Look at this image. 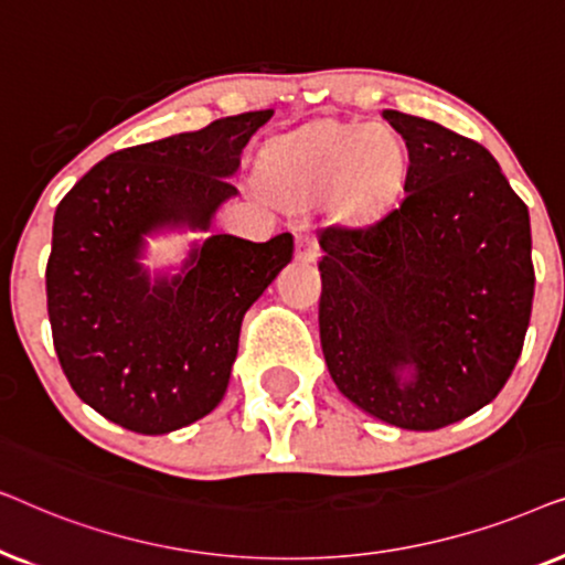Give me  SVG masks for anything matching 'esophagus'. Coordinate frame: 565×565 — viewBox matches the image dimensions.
<instances>
[{
  "mask_svg": "<svg viewBox=\"0 0 565 565\" xmlns=\"http://www.w3.org/2000/svg\"><path fill=\"white\" fill-rule=\"evenodd\" d=\"M296 257L300 262H316V259H319L321 249H319V244H316V238L298 236L296 238Z\"/></svg>",
  "mask_w": 565,
  "mask_h": 565,
  "instance_id": "1",
  "label": "esophagus"
}]
</instances>
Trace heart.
<instances>
[{
    "instance_id": "heart-1",
    "label": "heart",
    "mask_w": 565,
    "mask_h": 565,
    "mask_svg": "<svg viewBox=\"0 0 565 565\" xmlns=\"http://www.w3.org/2000/svg\"><path fill=\"white\" fill-rule=\"evenodd\" d=\"M408 153L388 126L319 120L277 136L262 151V180L275 198L311 203L327 198L339 213L362 218L404 188Z\"/></svg>"
}]
</instances>
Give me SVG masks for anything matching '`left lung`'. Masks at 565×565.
<instances>
[{
  "label": "left lung",
  "mask_w": 565,
  "mask_h": 565,
  "mask_svg": "<svg viewBox=\"0 0 565 565\" xmlns=\"http://www.w3.org/2000/svg\"><path fill=\"white\" fill-rule=\"evenodd\" d=\"M408 149L404 198L365 226H329L319 331L342 396L431 431L491 404L532 313L530 213L489 149L383 110Z\"/></svg>",
  "instance_id": "obj_1"
}]
</instances>
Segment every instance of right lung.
I'll list each match as a JSON object with an SVG mask.
<instances>
[{
    "instance_id": "add662e5",
    "label": "right lung",
    "mask_w": 565,
    "mask_h": 565,
    "mask_svg": "<svg viewBox=\"0 0 565 565\" xmlns=\"http://www.w3.org/2000/svg\"><path fill=\"white\" fill-rule=\"evenodd\" d=\"M273 110L130 146L99 161L53 215L45 296L58 362L84 404L138 435H167L221 404L244 313L292 259V236L265 244L213 234L182 273L151 280L146 236L211 231L236 195L244 146Z\"/></svg>"
}]
</instances>
